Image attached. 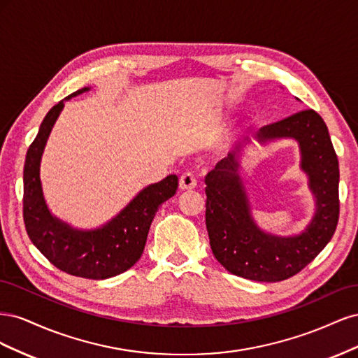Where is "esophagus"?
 Returning <instances> with one entry per match:
<instances>
[{
	"instance_id": "obj_1",
	"label": "esophagus",
	"mask_w": 358,
	"mask_h": 358,
	"mask_svg": "<svg viewBox=\"0 0 358 358\" xmlns=\"http://www.w3.org/2000/svg\"><path fill=\"white\" fill-rule=\"evenodd\" d=\"M196 187H197L196 176H194L192 173H183L179 179V188L182 191H187V189H194Z\"/></svg>"
}]
</instances>
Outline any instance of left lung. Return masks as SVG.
<instances>
[{"label":"left lung","mask_w":358,"mask_h":358,"mask_svg":"<svg viewBox=\"0 0 358 358\" xmlns=\"http://www.w3.org/2000/svg\"><path fill=\"white\" fill-rule=\"evenodd\" d=\"M258 143L297 140L300 167L309 179L317 210L296 236L264 233L255 224L239 175V155L222 158L206 182V227L215 258L230 273L258 282H279L297 275L330 242L339 221V162L322 117L312 109L259 128ZM251 143L246 137L245 143Z\"/></svg>","instance_id":"1"}]
</instances>
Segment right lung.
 <instances>
[{
  "label": "right lung",
  "mask_w": 358,
  "mask_h": 358,
  "mask_svg": "<svg viewBox=\"0 0 358 358\" xmlns=\"http://www.w3.org/2000/svg\"><path fill=\"white\" fill-rule=\"evenodd\" d=\"M90 91L82 88L71 96ZM53 106L43 119L24 166V222L31 242L62 272L86 279H107L133 267L142 257L148 233L159 206L178 189V176L170 175L146 187L115 218L95 230H78L48 209L41 189L40 162L53 124L64 101Z\"/></svg>",
  "instance_id": "1"
}]
</instances>
